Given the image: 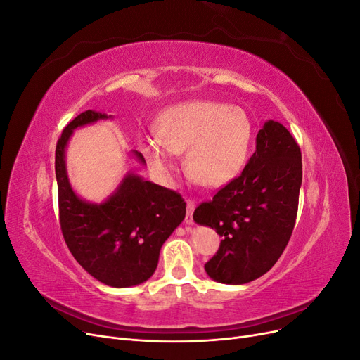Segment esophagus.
Here are the masks:
<instances>
[{"label":"esophagus","instance_id":"obj_1","mask_svg":"<svg viewBox=\"0 0 360 360\" xmlns=\"http://www.w3.org/2000/svg\"><path fill=\"white\" fill-rule=\"evenodd\" d=\"M188 204V213H186V217H184V221H186V224L192 225L193 224V209H195V201L193 200H188L186 201Z\"/></svg>","mask_w":360,"mask_h":360}]
</instances>
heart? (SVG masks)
I'll return each instance as SVG.
<instances>
[{
    "label": "heart",
    "mask_w": 360,
    "mask_h": 360,
    "mask_svg": "<svg viewBox=\"0 0 360 360\" xmlns=\"http://www.w3.org/2000/svg\"><path fill=\"white\" fill-rule=\"evenodd\" d=\"M158 138L143 141L147 162L160 174L174 169V153L186 152L189 176L202 186L219 188L245 167L252 126L231 105L197 101L169 108L159 118Z\"/></svg>",
    "instance_id": "obj_1"
}]
</instances>
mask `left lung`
Returning a JSON list of instances; mask_svg holds the SVG:
<instances>
[{"label": "left lung", "instance_id": "1", "mask_svg": "<svg viewBox=\"0 0 360 360\" xmlns=\"http://www.w3.org/2000/svg\"><path fill=\"white\" fill-rule=\"evenodd\" d=\"M302 153L296 139L269 120L240 176L193 212L200 225L222 237L204 269L222 284H246L264 275L284 252L296 224Z\"/></svg>", "mask_w": 360, "mask_h": 360}]
</instances>
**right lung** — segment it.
Masks as SVG:
<instances>
[{"instance_id":"1","label":"right lung","mask_w":360,"mask_h":360,"mask_svg":"<svg viewBox=\"0 0 360 360\" xmlns=\"http://www.w3.org/2000/svg\"><path fill=\"white\" fill-rule=\"evenodd\" d=\"M108 115L91 110L63 129L56 148L60 226L75 259L110 287L143 284L155 274L159 252L186 216V202L176 191L127 174L110 200L90 204L72 191L64 150L73 129ZM141 162L143 155L135 151Z\"/></svg>"}]
</instances>
